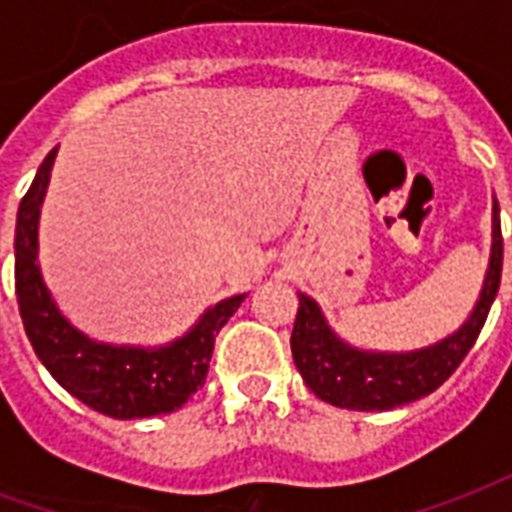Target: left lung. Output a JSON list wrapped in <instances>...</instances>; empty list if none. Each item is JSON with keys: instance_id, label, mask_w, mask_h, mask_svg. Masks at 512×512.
<instances>
[{"instance_id": "1", "label": "left lung", "mask_w": 512, "mask_h": 512, "mask_svg": "<svg viewBox=\"0 0 512 512\" xmlns=\"http://www.w3.org/2000/svg\"><path fill=\"white\" fill-rule=\"evenodd\" d=\"M499 279H502V227H499V208L494 205L491 268L485 274L480 301L472 318L461 326V332L414 354H365L345 345L326 326L315 301L299 296V312L290 334L293 362L299 367L304 384L332 406L351 408V411H386V408L406 406L411 400L436 392L472 351L496 299Z\"/></svg>"}]
</instances>
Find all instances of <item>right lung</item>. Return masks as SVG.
<instances>
[{
  "instance_id": "add662e5",
  "label": "right lung",
  "mask_w": 512,
  "mask_h": 512,
  "mask_svg": "<svg viewBox=\"0 0 512 512\" xmlns=\"http://www.w3.org/2000/svg\"><path fill=\"white\" fill-rule=\"evenodd\" d=\"M54 156L57 150H51L40 164L18 205L16 296L29 343L51 376L84 406L117 419L169 414L205 384L216 334L241 307L244 296L219 301L186 337L158 351L101 345L76 332L54 307L35 263L40 202L49 186Z\"/></svg>"
}]
</instances>
